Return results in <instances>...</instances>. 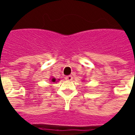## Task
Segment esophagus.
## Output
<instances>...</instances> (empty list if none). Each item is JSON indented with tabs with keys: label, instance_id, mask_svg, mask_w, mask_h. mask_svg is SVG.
Segmentation results:
<instances>
[{
	"label": "esophagus",
	"instance_id": "esophagus-1",
	"mask_svg": "<svg viewBox=\"0 0 135 135\" xmlns=\"http://www.w3.org/2000/svg\"><path fill=\"white\" fill-rule=\"evenodd\" d=\"M72 79H73V77H72V76H71V75H69V76H66L65 77V79L67 80V81H71Z\"/></svg>",
	"mask_w": 135,
	"mask_h": 135
}]
</instances>
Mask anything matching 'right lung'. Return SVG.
I'll return each instance as SVG.
<instances>
[{"instance_id": "1", "label": "right lung", "mask_w": 135, "mask_h": 135, "mask_svg": "<svg viewBox=\"0 0 135 135\" xmlns=\"http://www.w3.org/2000/svg\"><path fill=\"white\" fill-rule=\"evenodd\" d=\"M51 82H56V79H55V78H53V79H51Z\"/></svg>"}]
</instances>
